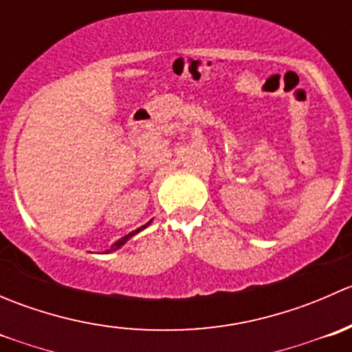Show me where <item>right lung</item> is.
Here are the masks:
<instances>
[{"label": "right lung", "mask_w": 352, "mask_h": 352, "mask_svg": "<svg viewBox=\"0 0 352 352\" xmlns=\"http://www.w3.org/2000/svg\"><path fill=\"white\" fill-rule=\"evenodd\" d=\"M148 225H150V223H146V225H144V226H141V228H138V230H136V232L129 233V235H126V236H122V239H120V240H117V242H116V243H113V245H112V247H110V250H107V252L117 250V248H119V247H120V245H124V243H126V242H127V240H129V239H131V236H133V235H136V233H138V232H141V230H143V228H146V226H148Z\"/></svg>", "instance_id": "1"}]
</instances>
